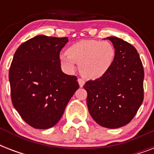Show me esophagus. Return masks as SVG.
<instances>
[{
  "label": "esophagus",
  "instance_id": "esophagus-1",
  "mask_svg": "<svg viewBox=\"0 0 154 154\" xmlns=\"http://www.w3.org/2000/svg\"><path fill=\"white\" fill-rule=\"evenodd\" d=\"M77 82H78V83H79L80 87H83V86H84V85H85V81H84V80L82 79V78H78V80H77Z\"/></svg>",
  "mask_w": 154,
  "mask_h": 154
}]
</instances>
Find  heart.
Listing matches in <instances>:
<instances>
[{
  "label": "heart",
  "instance_id": "obj_1",
  "mask_svg": "<svg viewBox=\"0 0 154 154\" xmlns=\"http://www.w3.org/2000/svg\"><path fill=\"white\" fill-rule=\"evenodd\" d=\"M115 56V48L109 42L85 40L69 47L66 53L60 54L59 60L69 72H73L77 64L83 77L96 80L109 72L114 63Z\"/></svg>",
  "mask_w": 154,
  "mask_h": 154
}]
</instances>
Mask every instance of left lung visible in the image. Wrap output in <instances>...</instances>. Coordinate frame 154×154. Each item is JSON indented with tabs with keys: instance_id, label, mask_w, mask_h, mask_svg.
Wrapping results in <instances>:
<instances>
[{
	"instance_id": "obj_1",
	"label": "left lung",
	"mask_w": 154,
	"mask_h": 154,
	"mask_svg": "<svg viewBox=\"0 0 154 154\" xmlns=\"http://www.w3.org/2000/svg\"><path fill=\"white\" fill-rule=\"evenodd\" d=\"M116 51L107 74L84 85L91 117L98 125L117 129L131 122L144 99V69L137 49L116 37H107Z\"/></svg>"
}]
</instances>
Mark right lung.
I'll return each instance as SVG.
<instances>
[{"label":"right lung","mask_w":154,"mask_h":154,"mask_svg":"<svg viewBox=\"0 0 154 154\" xmlns=\"http://www.w3.org/2000/svg\"><path fill=\"white\" fill-rule=\"evenodd\" d=\"M68 37L39 35L18 47L8 78L11 99L17 111L35 129L54 126L79 88L76 76L64 73L60 52Z\"/></svg>","instance_id":"add662e5"}]
</instances>
